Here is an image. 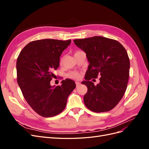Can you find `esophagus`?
I'll list each match as a JSON object with an SVG mask.
<instances>
[{"label":"esophagus","instance_id":"esophagus-1","mask_svg":"<svg viewBox=\"0 0 149 149\" xmlns=\"http://www.w3.org/2000/svg\"><path fill=\"white\" fill-rule=\"evenodd\" d=\"M80 84H81V83H80L79 82H78V81H76V87H78Z\"/></svg>","mask_w":149,"mask_h":149}]
</instances>
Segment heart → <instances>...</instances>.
Listing matches in <instances>:
<instances>
[{
    "instance_id": "obj_1",
    "label": "heart",
    "mask_w": 149,
    "mask_h": 149,
    "mask_svg": "<svg viewBox=\"0 0 149 149\" xmlns=\"http://www.w3.org/2000/svg\"><path fill=\"white\" fill-rule=\"evenodd\" d=\"M77 52H76V53H77ZM63 61V58H61L60 60V63H62ZM68 77H70L71 78H73V79H78L80 78V77H81L80 73H78V72H77V71L70 72L68 74Z\"/></svg>"
}]
</instances>
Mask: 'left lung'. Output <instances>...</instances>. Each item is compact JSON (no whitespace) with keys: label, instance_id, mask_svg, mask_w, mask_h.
I'll use <instances>...</instances> for the list:
<instances>
[{"label":"left lung","instance_id":"left-lung-1","mask_svg":"<svg viewBox=\"0 0 149 149\" xmlns=\"http://www.w3.org/2000/svg\"><path fill=\"white\" fill-rule=\"evenodd\" d=\"M74 43L86 53L89 63L82 82L88 88L85 106L95 112L112 109L127 89L130 61L125 49L116 40L100 36L76 39ZM98 75L100 82L94 85L90 79Z\"/></svg>","mask_w":149,"mask_h":149}]
</instances>
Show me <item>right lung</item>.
Here are the masks:
<instances>
[{"label":"right lung","instance_id":"right-lung-1","mask_svg":"<svg viewBox=\"0 0 149 149\" xmlns=\"http://www.w3.org/2000/svg\"><path fill=\"white\" fill-rule=\"evenodd\" d=\"M71 40L43 39L33 41L22 49L17 60V83L30 106L45 118L65 109L74 81L63 80L61 86L50 85L53 71L60 65V57Z\"/></svg>","mask_w":149,"mask_h":149}]
</instances>
